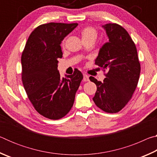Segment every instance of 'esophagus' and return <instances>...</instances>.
I'll return each instance as SVG.
<instances>
[{"instance_id": "1", "label": "esophagus", "mask_w": 157, "mask_h": 157, "mask_svg": "<svg viewBox=\"0 0 157 157\" xmlns=\"http://www.w3.org/2000/svg\"><path fill=\"white\" fill-rule=\"evenodd\" d=\"M83 76H84V78H83L84 81H85V82H87V81H89V76L87 75L86 74L84 73V74H83Z\"/></svg>"}]
</instances>
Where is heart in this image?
I'll return each instance as SVG.
<instances>
[{
  "label": "heart",
  "instance_id": "b5f03b06",
  "mask_svg": "<svg viewBox=\"0 0 157 157\" xmlns=\"http://www.w3.org/2000/svg\"><path fill=\"white\" fill-rule=\"evenodd\" d=\"M97 30L93 27H86L84 28L82 31V36L83 39H94L97 38ZM65 39H63L62 42V46H63L65 45Z\"/></svg>",
  "mask_w": 157,
  "mask_h": 157
}]
</instances>
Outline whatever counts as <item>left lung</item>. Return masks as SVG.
Wrapping results in <instances>:
<instances>
[{"mask_svg": "<svg viewBox=\"0 0 157 157\" xmlns=\"http://www.w3.org/2000/svg\"><path fill=\"white\" fill-rule=\"evenodd\" d=\"M109 42L101 48L95 64L107 73L103 82L89 78L97 86L93 98L98 107L107 113L120 111L129 101L139 82L140 64L134 42L125 29L116 23L102 25Z\"/></svg>", "mask_w": 157, "mask_h": 157, "instance_id": "left-lung-1", "label": "left lung"}]
</instances>
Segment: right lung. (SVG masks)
<instances>
[{"mask_svg": "<svg viewBox=\"0 0 157 157\" xmlns=\"http://www.w3.org/2000/svg\"><path fill=\"white\" fill-rule=\"evenodd\" d=\"M78 23H49L36 27L29 36L21 55L23 86L36 111L51 120L63 118L72 108L83 75L75 70L61 78L58 59L60 44Z\"/></svg>", "mask_w": 157, "mask_h": 157, "instance_id": "add662e5", "label": "right lung"}]
</instances>
